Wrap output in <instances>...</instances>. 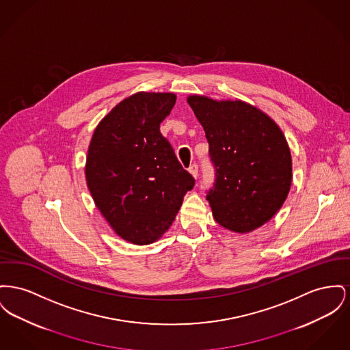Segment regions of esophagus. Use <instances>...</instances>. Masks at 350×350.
Here are the masks:
<instances>
[{"mask_svg":"<svg viewBox=\"0 0 350 350\" xmlns=\"http://www.w3.org/2000/svg\"><path fill=\"white\" fill-rule=\"evenodd\" d=\"M189 172L193 174V177H198V164H191L190 165V167H189Z\"/></svg>","mask_w":350,"mask_h":350,"instance_id":"obj_1","label":"esophagus"}]
</instances>
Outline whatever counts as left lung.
Masks as SVG:
<instances>
[{
	"label": "left lung",
	"mask_w": 350,
	"mask_h": 350,
	"mask_svg": "<svg viewBox=\"0 0 350 350\" xmlns=\"http://www.w3.org/2000/svg\"><path fill=\"white\" fill-rule=\"evenodd\" d=\"M187 103L205 129L214 184L206 200L221 226L248 232L284 204L292 161L280 128L260 109L241 100L190 96Z\"/></svg>",
	"instance_id": "1"
}]
</instances>
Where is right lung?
<instances>
[{
  "instance_id": "right-lung-1",
  "label": "right lung",
  "mask_w": 350,
  "mask_h": 350,
  "mask_svg": "<svg viewBox=\"0 0 350 350\" xmlns=\"http://www.w3.org/2000/svg\"><path fill=\"white\" fill-rule=\"evenodd\" d=\"M174 103V94L126 98L98 125L88 148L91 196L116 234L135 245L159 239L196 184L160 132Z\"/></svg>"
}]
</instances>
